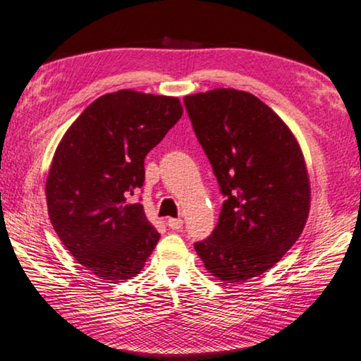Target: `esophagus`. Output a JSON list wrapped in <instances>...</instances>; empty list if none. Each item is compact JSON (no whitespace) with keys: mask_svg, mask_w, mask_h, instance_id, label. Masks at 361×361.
Wrapping results in <instances>:
<instances>
[{"mask_svg":"<svg viewBox=\"0 0 361 361\" xmlns=\"http://www.w3.org/2000/svg\"><path fill=\"white\" fill-rule=\"evenodd\" d=\"M167 226L170 229L173 231H178L183 228V219L181 218H169L167 219Z\"/></svg>","mask_w":361,"mask_h":361,"instance_id":"esophagus-1","label":"esophagus"}]
</instances>
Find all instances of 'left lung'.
I'll use <instances>...</instances> for the list:
<instances>
[{
    "label": "left lung",
    "instance_id": "left-lung-1",
    "mask_svg": "<svg viewBox=\"0 0 361 361\" xmlns=\"http://www.w3.org/2000/svg\"><path fill=\"white\" fill-rule=\"evenodd\" d=\"M189 119L226 195L213 234L194 245L224 283H245L302 234L310 181L295 133L253 94L213 89L185 97Z\"/></svg>",
    "mask_w": 361,
    "mask_h": 361
}]
</instances>
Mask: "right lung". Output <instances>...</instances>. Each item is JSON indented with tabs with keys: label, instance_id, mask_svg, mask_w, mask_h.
<instances>
[{
	"label": "right lung",
	"instance_id": "right-lung-1",
	"mask_svg": "<svg viewBox=\"0 0 361 361\" xmlns=\"http://www.w3.org/2000/svg\"><path fill=\"white\" fill-rule=\"evenodd\" d=\"M180 99L122 89L84 109L60 140L46 180L51 223L66 250L102 280H129L161 234L140 204L145 157L181 118Z\"/></svg>",
	"mask_w": 361,
	"mask_h": 361
}]
</instances>
